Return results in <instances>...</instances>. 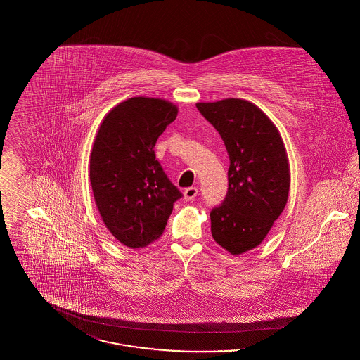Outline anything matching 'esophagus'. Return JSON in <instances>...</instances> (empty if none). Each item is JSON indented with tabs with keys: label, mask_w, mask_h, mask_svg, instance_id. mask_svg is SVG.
<instances>
[{
	"label": "esophagus",
	"mask_w": 360,
	"mask_h": 360,
	"mask_svg": "<svg viewBox=\"0 0 360 360\" xmlns=\"http://www.w3.org/2000/svg\"><path fill=\"white\" fill-rule=\"evenodd\" d=\"M197 194H198L197 188H185V191H184V198H185V201H193V200L197 197Z\"/></svg>",
	"instance_id": "obj_1"
}]
</instances>
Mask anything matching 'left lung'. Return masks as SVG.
Returning a JSON list of instances; mask_svg holds the SVG:
<instances>
[{
    "instance_id": "left-lung-1",
    "label": "left lung",
    "mask_w": 360,
    "mask_h": 360,
    "mask_svg": "<svg viewBox=\"0 0 360 360\" xmlns=\"http://www.w3.org/2000/svg\"><path fill=\"white\" fill-rule=\"evenodd\" d=\"M195 106L217 129L229 156L226 195L210 212L212 236L239 255L263 241L286 206V148L273 121L250 101L226 98Z\"/></svg>"
}]
</instances>
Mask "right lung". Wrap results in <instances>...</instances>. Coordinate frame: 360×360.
<instances>
[{"instance_id":"right-lung-1","label":"right lung","mask_w":360,"mask_h":360,"mask_svg":"<svg viewBox=\"0 0 360 360\" xmlns=\"http://www.w3.org/2000/svg\"><path fill=\"white\" fill-rule=\"evenodd\" d=\"M178 108L160 98L134 97L103 119L90 155V182L105 226L129 248L158 239L182 197L156 160L158 137Z\"/></svg>"}]
</instances>
